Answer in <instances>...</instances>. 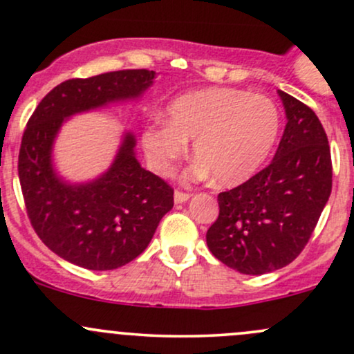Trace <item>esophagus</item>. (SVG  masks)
I'll return each instance as SVG.
<instances>
[{
    "mask_svg": "<svg viewBox=\"0 0 354 354\" xmlns=\"http://www.w3.org/2000/svg\"><path fill=\"white\" fill-rule=\"evenodd\" d=\"M189 200L188 193H181V192H174V203H185V201Z\"/></svg>",
    "mask_w": 354,
    "mask_h": 354,
    "instance_id": "esophagus-1",
    "label": "esophagus"
}]
</instances>
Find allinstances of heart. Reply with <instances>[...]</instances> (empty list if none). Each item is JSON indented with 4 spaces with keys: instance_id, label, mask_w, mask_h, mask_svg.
<instances>
[{
    "instance_id": "obj_1",
    "label": "heart",
    "mask_w": 354,
    "mask_h": 354,
    "mask_svg": "<svg viewBox=\"0 0 354 354\" xmlns=\"http://www.w3.org/2000/svg\"><path fill=\"white\" fill-rule=\"evenodd\" d=\"M158 120L142 133L147 159L159 174H171L174 162L193 141L196 161L188 180L215 176L221 186L250 180L274 151L281 134V112L269 97L236 88L212 87L174 97Z\"/></svg>"
}]
</instances>
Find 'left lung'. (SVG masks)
I'll use <instances>...</instances> for the list:
<instances>
[{
	"label": "left lung",
	"mask_w": 354,
	"mask_h": 354,
	"mask_svg": "<svg viewBox=\"0 0 354 354\" xmlns=\"http://www.w3.org/2000/svg\"><path fill=\"white\" fill-rule=\"evenodd\" d=\"M287 124L267 168L218 195L220 213L207 232L213 255L240 274L289 266L313 235L331 195L333 166L322 124L296 97L279 91Z\"/></svg>",
	"instance_id": "1"
}]
</instances>
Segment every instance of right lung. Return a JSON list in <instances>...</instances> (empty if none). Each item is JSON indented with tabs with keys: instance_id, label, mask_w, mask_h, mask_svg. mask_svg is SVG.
Returning <instances> with one entry per match:
<instances>
[{
	"instance_id": "1",
	"label": "right lung",
	"mask_w": 354,
	"mask_h": 354,
	"mask_svg": "<svg viewBox=\"0 0 354 354\" xmlns=\"http://www.w3.org/2000/svg\"><path fill=\"white\" fill-rule=\"evenodd\" d=\"M153 70H119L72 79L50 91L26 124L18 176L35 232L53 254L88 270H114L149 245L162 216L173 208V189L145 169L136 134L120 133L111 165L82 181L68 180L55 165V142L79 114L139 102L156 80Z\"/></svg>"
}]
</instances>
